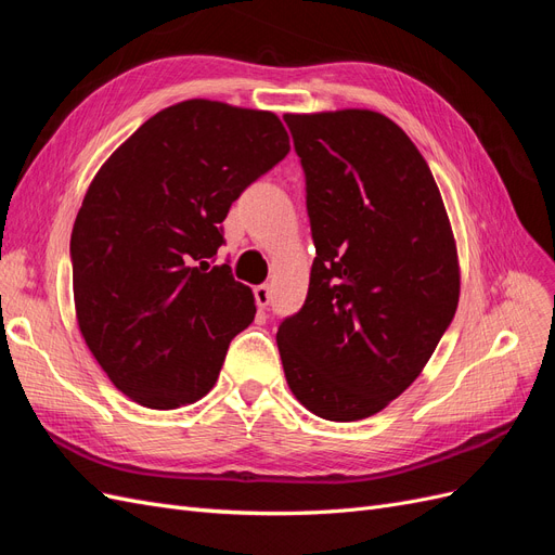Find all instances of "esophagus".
<instances>
[{
  "mask_svg": "<svg viewBox=\"0 0 555 555\" xmlns=\"http://www.w3.org/2000/svg\"><path fill=\"white\" fill-rule=\"evenodd\" d=\"M271 298L273 296H271V287H268V284H259V287H255V300L261 310L271 306Z\"/></svg>",
  "mask_w": 555,
  "mask_h": 555,
  "instance_id": "1",
  "label": "esophagus"
}]
</instances>
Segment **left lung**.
Here are the masks:
<instances>
[{"mask_svg":"<svg viewBox=\"0 0 555 555\" xmlns=\"http://www.w3.org/2000/svg\"><path fill=\"white\" fill-rule=\"evenodd\" d=\"M317 257L278 349L292 393L328 422L384 410L424 371L459 306V259L426 159L375 111L284 115Z\"/></svg>","mask_w":555,"mask_h":555,"instance_id":"obj_1","label":"left lung"}]
</instances>
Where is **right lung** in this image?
Masks as SVG:
<instances>
[{
	"instance_id": "right-lung-1",
	"label": "right lung",
	"mask_w": 555,
	"mask_h": 555,
	"mask_svg": "<svg viewBox=\"0 0 555 555\" xmlns=\"http://www.w3.org/2000/svg\"><path fill=\"white\" fill-rule=\"evenodd\" d=\"M289 153L278 115L190 99L159 111L94 176L72 231L82 338L139 405L204 398L255 296L212 266L227 212Z\"/></svg>"
}]
</instances>
